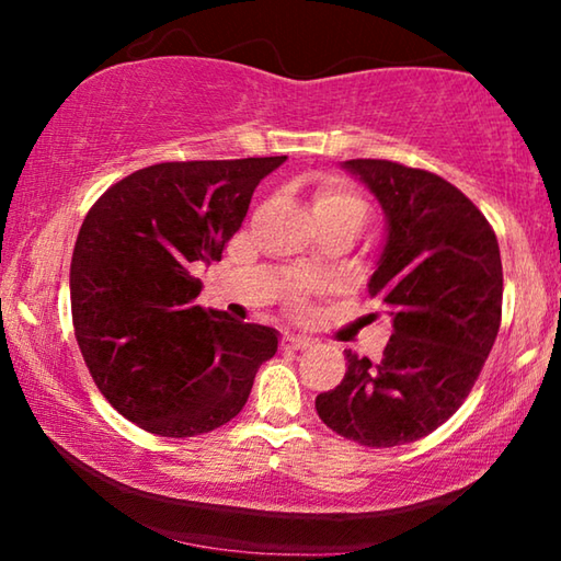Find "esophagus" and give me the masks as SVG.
Instances as JSON below:
<instances>
[{"instance_id": "1", "label": "esophagus", "mask_w": 561, "mask_h": 561, "mask_svg": "<svg viewBox=\"0 0 561 561\" xmlns=\"http://www.w3.org/2000/svg\"><path fill=\"white\" fill-rule=\"evenodd\" d=\"M311 346V339L299 336V334H284L282 336V348H294V351H304Z\"/></svg>"}]
</instances>
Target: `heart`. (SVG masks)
Returning a JSON list of instances; mask_svg holds the SVG:
<instances>
[{"label":"heart","instance_id":"1","mask_svg":"<svg viewBox=\"0 0 561 561\" xmlns=\"http://www.w3.org/2000/svg\"><path fill=\"white\" fill-rule=\"evenodd\" d=\"M314 210L317 215H329V213H358L364 215L366 207L358 195L351 193V190L341 185H321L314 197Z\"/></svg>","mask_w":561,"mask_h":561}]
</instances>
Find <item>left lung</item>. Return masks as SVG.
I'll return each instance as SVG.
<instances>
[{
  "label": "left lung",
  "mask_w": 561,
  "mask_h": 561,
  "mask_svg": "<svg viewBox=\"0 0 561 561\" xmlns=\"http://www.w3.org/2000/svg\"><path fill=\"white\" fill-rule=\"evenodd\" d=\"M344 168L386 213V244L368 282L393 317L381 360L346 351V376L317 396L331 431L368 448L433 433L472 391L502 319L495 230L470 197L440 175L393 160Z\"/></svg>",
  "instance_id": "obj_1"
}]
</instances>
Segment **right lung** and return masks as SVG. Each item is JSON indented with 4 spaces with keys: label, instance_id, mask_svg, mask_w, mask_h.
Wrapping results in <instances>:
<instances>
[{
    "label": "right lung",
    "instance_id": "obj_1",
    "mask_svg": "<svg viewBox=\"0 0 561 561\" xmlns=\"http://www.w3.org/2000/svg\"><path fill=\"white\" fill-rule=\"evenodd\" d=\"M287 156L180 160L103 193L71 257V319L93 383L163 438L210 433L242 411L277 331L195 304L201 264L220 262L254 187Z\"/></svg>",
    "mask_w": 561,
    "mask_h": 561
}]
</instances>
